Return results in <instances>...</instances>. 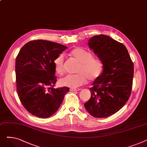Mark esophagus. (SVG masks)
Returning <instances> with one entry per match:
<instances>
[{"label":"esophagus","mask_w":147,"mask_h":147,"mask_svg":"<svg viewBox=\"0 0 147 147\" xmlns=\"http://www.w3.org/2000/svg\"><path fill=\"white\" fill-rule=\"evenodd\" d=\"M80 89H74V88H71L69 89V90L71 92H74V91H78V90H80Z\"/></svg>","instance_id":"obj_1"}]
</instances>
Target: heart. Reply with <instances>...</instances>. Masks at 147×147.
Listing matches in <instances>:
<instances>
[{
	"mask_svg": "<svg viewBox=\"0 0 147 147\" xmlns=\"http://www.w3.org/2000/svg\"><path fill=\"white\" fill-rule=\"evenodd\" d=\"M71 55L79 62L75 74H68L59 80L60 84L69 88H78L89 80L96 79L101 74L103 64L101 60L93 57L90 52L81 48L74 49L70 52ZM55 72L62 75L64 73V55L61 53L53 61Z\"/></svg>",
	"mask_w": 147,
	"mask_h": 147,
	"instance_id": "heart-1",
	"label": "heart"
}]
</instances>
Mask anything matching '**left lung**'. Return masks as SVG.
<instances>
[{
    "instance_id": "obj_1",
    "label": "left lung",
    "mask_w": 147,
    "mask_h": 147,
    "mask_svg": "<svg viewBox=\"0 0 147 147\" xmlns=\"http://www.w3.org/2000/svg\"><path fill=\"white\" fill-rule=\"evenodd\" d=\"M88 46L103 64V71L89 89L84 105L96 118L110 116L120 110L130 95L134 63L125 45L104 34L89 38Z\"/></svg>"
}]
</instances>
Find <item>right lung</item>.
<instances>
[{
  "instance_id": "1",
  "label": "right lung",
  "mask_w": 147,
  "mask_h": 147,
  "mask_svg": "<svg viewBox=\"0 0 147 147\" xmlns=\"http://www.w3.org/2000/svg\"><path fill=\"white\" fill-rule=\"evenodd\" d=\"M67 48L44 40L27 43L15 61L18 95L25 109L40 118L56 113L69 92L68 87L54 88L57 82L53 61Z\"/></svg>"
}]
</instances>
